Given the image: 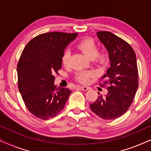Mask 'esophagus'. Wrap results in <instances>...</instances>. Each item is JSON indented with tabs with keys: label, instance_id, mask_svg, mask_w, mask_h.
Listing matches in <instances>:
<instances>
[{
	"label": "esophagus",
	"instance_id": "esophagus-1",
	"mask_svg": "<svg viewBox=\"0 0 151 151\" xmlns=\"http://www.w3.org/2000/svg\"><path fill=\"white\" fill-rule=\"evenodd\" d=\"M78 87L82 91H87L90 88L89 87H88V86H78Z\"/></svg>",
	"mask_w": 151,
	"mask_h": 151
}]
</instances>
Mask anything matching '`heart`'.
Wrapping results in <instances>:
<instances>
[{"label": "heart", "mask_w": 151, "mask_h": 151, "mask_svg": "<svg viewBox=\"0 0 151 151\" xmlns=\"http://www.w3.org/2000/svg\"><path fill=\"white\" fill-rule=\"evenodd\" d=\"M78 48L80 49L88 58L93 60L94 63L100 66H105L109 62V53L106 50L99 51L98 45L93 39L87 38L80 41ZM71 51L66 50L62 56V63L65 67L69 65ZM95 73L91 71H81L76 73V80L80 83L87 84L91 78H93Z\"/></svg>", "instance_id": "obj_1"}]
</instances>
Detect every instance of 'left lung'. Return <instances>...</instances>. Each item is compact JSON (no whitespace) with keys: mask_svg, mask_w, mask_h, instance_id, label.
I'll use <instances>...</instances> for the list:
<instances>
[{"mask_svg":"<svg viewBox=\"0 0 151 151\" xmlns=\"http://www.w3.org/2000/svg\"><path fill=\"white\" fill-rule=\"evenodd\" d=\"M97 35L109 53L111 67L100 84L102 87L108 84V93L103 97L100 95L90 108L101 118L114 119L127 112L137 91L136 55L129 43L112 33L98 32Z\"/></svg>","mask_w":151,"mask_h":151,"instance_id":"left-lung-1","label":"left lung"}]
</instances>
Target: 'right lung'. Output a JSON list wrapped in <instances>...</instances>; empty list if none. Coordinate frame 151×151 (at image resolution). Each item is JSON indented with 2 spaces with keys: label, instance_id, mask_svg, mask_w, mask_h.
<instances>
[{
  "label": "right lung",
  "instance_id": "add662e5",
  "mask_svg": "<svg viewBox=\"0 0 151 151\" xmlns=\"http://www.w3.org/2000/svg\"><path fill=\"white\" fill-rule=\"evenodd\" d=\"M77 33L49 32L32 39L17 65L18 89L28 111L41 119L58 114L71 94L67 88H56L54 75L62 67L65 47Z\"/></svg>",
  "mask_w": 151,
  "mask_h": 151
}]
</instances>
